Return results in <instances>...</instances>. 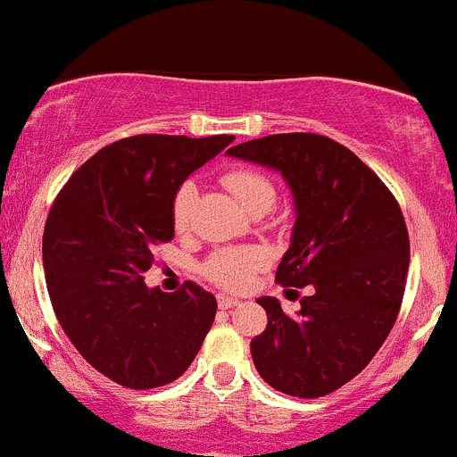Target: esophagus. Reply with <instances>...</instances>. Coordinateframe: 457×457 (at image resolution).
<instances>
[{"mask_svg": "<svg viewBox=\"0 0 457 457\" xmlns=\"http://www.w3.org/2000/svg\"><path fill=\"white\" fill-rule=\"evenodd\" d=\"M218 304H220V309H235V306H239V300H235V297H228V295H222V293H220Z\"/></svg>", "mask_w": 457, "mask_h": 457, "instance_id": "esophagus-1", "label": "esophagus"}]
</instances>
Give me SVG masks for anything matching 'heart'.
Segmentation results:
<instances>
[{
  "label": "heart",
  "mask_w": 457,
  "mask_h": 457,
  "mask_svg": "<svg viewBox=\"0 0 457 457\" xmlns=\"http://www.w3.org/2000/svg\"><path fill=\"white\" fill-rule=\"evenodd\" d=\"M224 187L239 200L246 211L266 209L269 211L275 202V187L266 175L260 170L237 166L224 173ZM193 197L195 188L193 184H184L173 200V227L178 233L187 230L188 218H191ZM264 264V253L251 246H235L215 251L209 260L202 264V273L218 287L227 291H244L251 284L253 275Z\"/></svg>",
  "instance_id": "obj_1"
}]
</instances>
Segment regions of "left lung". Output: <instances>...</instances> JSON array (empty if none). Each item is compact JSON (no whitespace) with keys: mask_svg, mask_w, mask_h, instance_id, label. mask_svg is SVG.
<instances>
[{"mask_svg":"<svg viewBox=\"0 0 457 457\" xmlns=\"http://www.w3.org/2000/svg\"><path fill=\"white\" fill-rule=\"evenodd\" d=\"M282 173L295 227L275 273L309 288L297 315L260 297L266 328L251 340L262 380L295 397H322L353 380L395 324L409 270V233L393 193L355 153L315 133H282L228 148Z\"/></svg>","mask_w":457,"mask_h":457,"instance_id":"8db88e82","label":"left lung"}]
</instances>
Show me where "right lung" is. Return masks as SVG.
Returning <instances> with one entry per match:
<instances>
[{
  "mask_svg": "<svg viewBox=\"0 0 457 457\" xmlns=\"http://www.w3.org/2000/svg\"><path fill=\"white\" fill-rule=\"evenodd\" d=\"M233 135H133L95 153L71 175L44 227L53 311L81 358L126 388L178 380L213 327L218 302L195 282L148 288L153 248L173 239L184 179Z\"/></svg>",
  "mask_w": 457,
  "mask_h": 457,
  "instance_id": "1",
  "label": "right lung"
}]
</instances>
